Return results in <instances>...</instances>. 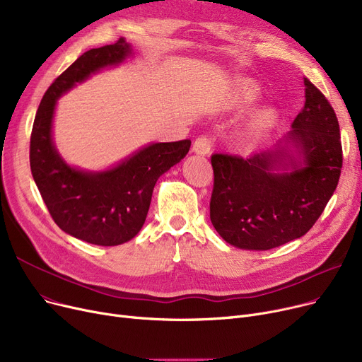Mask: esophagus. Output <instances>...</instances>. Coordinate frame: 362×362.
<instances>
[{"mask_svg": "<svg viewBox=\"0 0 362 362\" xmlns=\"http://www.w3.org/2000/svg\"><path fill=\"white\" fill-rule=\"evenodd\" d=\"M211 146H213V142H211V138L208 136H199L195 139L194 142V152H197V154L199 156H208L210 154L211 151Z\"/></svg>", "mask_w": 362, "mask_h": 362, "instance_id": "esophagus-1", "label": "esophagus"}]
</instances>
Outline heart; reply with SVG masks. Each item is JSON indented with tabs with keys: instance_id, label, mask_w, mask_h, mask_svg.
<instances>
[{
	"instance_id": "obj_1",
	"label": "heart",
	"mask_w": 362,
	"mask_h": 362,
	"mask_svg": "<svg viewBox=\"0 0 362 362\" xmlns=\"http://www.w3.org/2000/svg\"><path fill=\"white\" fill-rule=\"evenodd\" d=\"M259 98V88L255 83L243 82L235 92L233 105L236 108L248 107L254 104ZM277 122V111L273 108H265L257 111L254 116L246 123L242 130V141L245 144H255L261 138H264L267 133L274 127Z\"/></svg>"
}]
</instances>
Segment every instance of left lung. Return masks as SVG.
<instances>
[{
    "label": "left lung",
    "instance_id": "left-lung-1",
    "mask_svg": "<svg viewBox=\"0 0 362 362\" xmlns=\"http://www.w3.org/2000/svg\"><path fill=\"white\" fill-rule=\"evenodd\" d=\"M305 104L273 148L248 158L213 154L210 218L236 248L267 251L305 235L336 191L341 144L336 112L307 78Z\"/></svg>",
    "mask_w": 362,
    "mask_h": 362
}]
</instances>
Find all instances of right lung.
Listing matches in <instances>:
<instances>
[{
  "label": "right lung",
  "instance_id": "1",
  "mask_svg": "<svg viewBox=\"0 0 362 362\" xmlns=\"http://www.w3.org/2000/svg\"><path fill=\"white\" fill-rule=\"evenodd\" d=\"M132 54L123 37L83 52L48 88L32 127L30 170L52 220L63 232L92 245L116 246L135 238L158 177L191 148L189 139L149 144L104 171L71 167L59 154L52 142L57 100L90 74L117 66Z\"/></svg>",
  "mask_w": 362,
  "mask_h": 362
}]
</instances>
